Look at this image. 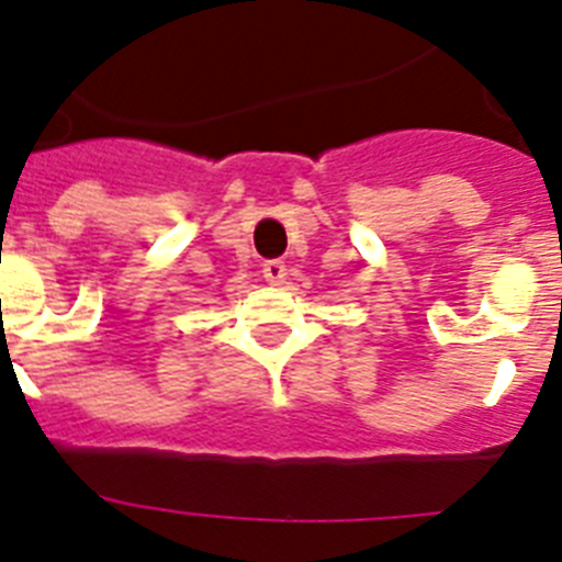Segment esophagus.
Here are the masks:
<instances>
[{
  "mask_svg": "<svg viewBox=\"0 0 562 562\" xmlns=\"http://www.w3.org/2000/svg\"><path fill=\"white\" fill-rule=\"evenodd\" d=\"M261 272H265V281H267V284L278 286V284H284L286 265H284V261H265V267H261Z\"/></svg>",
  "mask_w": 562,
  "mask_h": 562,
  "instance_id": "34e87169",
  "label": "esophagus"
}]
</instances>
